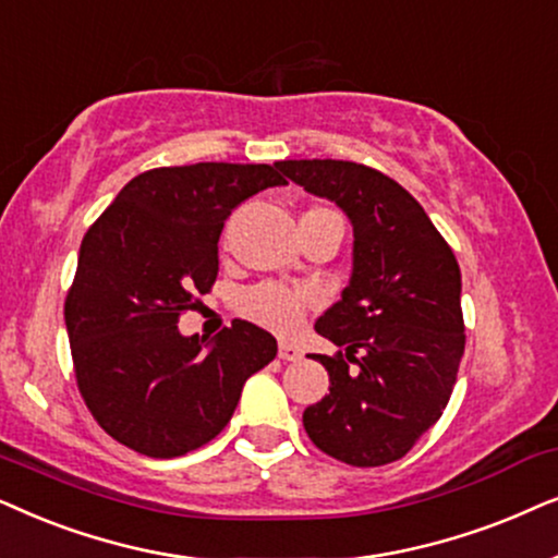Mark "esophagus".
<instances>
[{"label": "esophagus", "instance_id": "34e87169", "mask_svg": "<svg viewBox=\"0 0 558 558\" xmlns=\"http://www.w3.org/2000/svg\"><path fill=\"white\" fill-rule=\"evenodd\" d=\"M278 356L283 362H299L301 356H303V352H301L299 347H293V344H280L278 347Z\"/></svg>", "mask_w": 558, "mask_h": 558}]
</instances>
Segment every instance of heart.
Segmentation results:
<instances>
[{"label": "heart", "instance_id": "b5f03b06", "mask_svg": "<svg viewBox=\"0 0 558 558\" xmlns=\"http://www.w3.org/2000/svg\"><path fill=\"white\" fill-rule=\"evenodd\" d=\"M316 303V293L306 286L259 283L242 291L236 308L252 324L275 333H295L303 326L308 308Z\"/></svg>", "mask_w": 558, "mask_h": 558}]
</instances>
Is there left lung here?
<instances>
[{"instance_id": "8db88e82", "label": "left lung", "mask_w": 558, "mask_h": 558, "mask_svg": "<svg viewBox=\"0 0 558 558\" xmlns=\"http://www.w3.org/2000/svg\"><path fill=\"white\" fill-rule=\"evenodd\" d=\"M283 175L331 198L352 221L354 267L314 329L329 396L303 411L324 454L352 466L403 459L441 418L464 354L462 272L423 206L380 170L352 160H283Z\"/></svg>"}]
</instances>
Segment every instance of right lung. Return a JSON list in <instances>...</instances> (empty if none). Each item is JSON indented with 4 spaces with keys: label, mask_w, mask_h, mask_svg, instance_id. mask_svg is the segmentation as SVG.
Wrapping results in <instances>:
<instances>
[{
    "label": "right lung",
    "mask_w": 558,
    "mask_h": 558,
    "mask_svg": "<svg viewBox=\"0 0 558 558\" xmlns=\"http://www.w3.org/2000/svg\"><path fill=\"white\" fill-rule=\"evenodd\" d=\"M278 166L196 162L132 178L81 242L65 295L81 398L111 439L153 459L209 444L278 341L234 318L204 349L178 318L219 272V234L244 198L286 185Z\"/></svg>",
    "instance_id": "obj_1"
}]
</instances>
